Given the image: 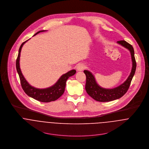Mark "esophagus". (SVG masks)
<instances>
[{
  "label": "esophagus",
  "instance_id": "esophagus-1",
  "mask_svg": "<svg viewBox=\"0 0 149 149\" xmlns=\"http://www.w3.org/2000/svg\"><path fill=\"white\" fill-rule=\"evenodd\" d=\"M85 68V66H84V65L82 63H80V64H78L77 66V70L78 71H82Z\"/></svg>",
  "mask_w": 149,
  "mask_h": 149
}]
</instances>
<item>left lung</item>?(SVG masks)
<instances>
[{
  "label": "left lung",
  "mask_w": 149,
  "mask_h": 149,
  "mask_svg": "<svg viewBox=\"0 0 149 149\" xmlns=\"http://www.w3.org/2000/svg\"><path fill=\"white\" fill-rule=\"evenodd\" d=\"M117 43L128 49L131 53L132 62L131 72L127 79L122 84L112 89H106L100 87L97 84L95 77L92 73L88 70H85L84 73L86 76L85 90L87 93L96 101L100 102H111L122 97L127 92L132 77L135 74L136 68V63L132 46L124 40L117 41Z\"/></svg>",
  "instance_id": "1"
}]
</instances>
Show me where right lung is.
Wrapping results in <instances>:
<instances>
[{"instance_id": "obj_1", "label": "right lung", "mask_w": 149, "mask_h": 149, "mask_svg": "<svg viewBox=\"0 0 149 149\" xmlns=\"http://www.w3.org/2000/svg\"><path fill=\"white\" fill-rule=\"evenodd\" d=\"M45 31V30H41L37 32L36 34H38L40 32ZM28 40L24 41L22 43L18 52V57L16 61V68L17 72L19 74L22 88L23 89L24 92L30 97L43 103L50 102L52 101H55L60 97L64 93L65 91V88L66 86V83L68 78L70 76H73L76 71L74 69L69 71L66 73L64 74L59 79V80L57 81V83L54 85L45 89H38L30 85L27 81L26 80L24 77H23L21 70L19 66V58L20 54L21 52V49L24 45V43L27 42Z\"/></svg>"}]
</instances>
